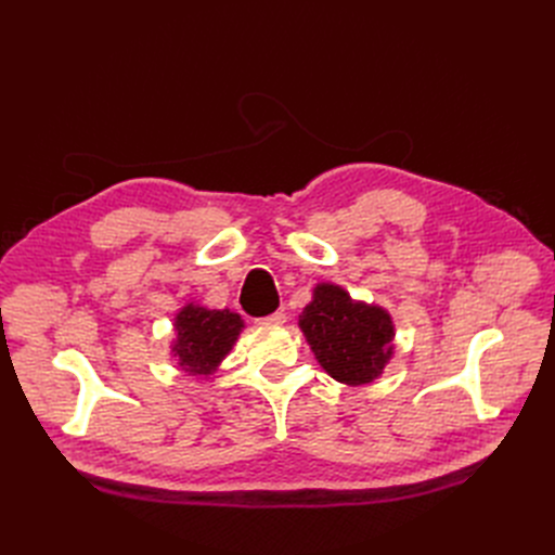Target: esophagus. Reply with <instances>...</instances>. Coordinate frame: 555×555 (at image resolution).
<instances>
[{
    "instance_id": "obj_1",
    "label": "esophagus",
    "mask_w": 555,
    "mask_h": 555,
    "mask_svg": "<svg viewBox=\"0 0 555 555\" xmlns=\"http://www.w3.org/2000/svg\"><path fill=\"white\" fill-rule=\"evenodd\" d=\"M259 323H263V325H282V323H286V313L284 311L269 313V315H263Z\"/></svg>"
}]
</instances>
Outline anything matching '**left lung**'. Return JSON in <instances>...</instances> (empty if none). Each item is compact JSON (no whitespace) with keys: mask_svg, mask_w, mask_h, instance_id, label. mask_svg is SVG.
Here are the masks:
<instances>
[{"mask_svg":"<svg viewBox=\"0 0 555 555\" xmlns=\"http://www.w3.org/2000/svg\"><path fill=\"white\" fill-rule=\"evenodd\" d=\"M300 330L319 363L346 384L379 377L392 350L390 315L379 307L354 302L332 284L315 286L313 300L300 315Z\"/></svg>","mask_w":555,"mask_h":555,"instance_id":"8db88e82","label":"left lung"}]
</instances>
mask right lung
Returning a JSON list of instances; mask_svg holds the SVG:
<instances>
[{"label":"right lung","instance_id":"1","mask_svg":"<svg viewBox=\"0 0 555 555\" xmlns=\"http://www.w3.org/2000/svg\"><path fill=\"white\" fill-rule=\"evenodd\" d=\"M244 323L228 309H203L188 305L176 315L173 352L184 373L209 375L230 352Z\"/></svg>","mask_w":555,"mask_h":555}]
</instances>
